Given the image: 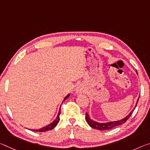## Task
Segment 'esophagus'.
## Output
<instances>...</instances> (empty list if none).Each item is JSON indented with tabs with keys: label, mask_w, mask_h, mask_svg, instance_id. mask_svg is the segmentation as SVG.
<instances>
[{
	"label": "esophagus",
	"mask_w": 150,
	"mask_h": 150,
	"mask_svg": "<svg viewBox=\"0 0 150 150\" xmlns=\"http://www.w3.org/2000/svg\"><path fill=\"white\" fill-rule=\"evenodd\" d=\"M75 91H76V93L81 94V93H83V88L81 86H78L75 89Z\"/></svg>",
	"instance_id": "1"
}]
</instances>
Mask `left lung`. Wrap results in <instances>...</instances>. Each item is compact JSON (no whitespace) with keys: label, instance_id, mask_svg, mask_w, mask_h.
<instances>
[{"label":"left lung","instance_id":"8db88e82","mask_svg":"<svg viewBox=\"0 0 150 150\" xmlns=\"http://www.w3.org/2000/svg\"><path fill=\"white\" fill-rule=\"evenodd\" d=\"M136 73L137 74V71H136ZM139 96H140V95H139ZM139 97H138V99H137V103H136V104H135V108L133 109V110L131 111V112L129 114H128L126 117L122 119V120H118V121H114V122H107V123H99V122H95V121L91 120V119L89 117V114L86 113V115H85V119H86L87 122L91 127L93 128V129H99V130L111 129H112V128L115 127L116 126H118V125H122V124H123V123L126 122V121L129 118L130 116L132 115L133 111H134V110L135 108V107H136V105H137V102H138V100H139Z\"/></svg>","mask_w":150,"mask_h":150}]
</instances>
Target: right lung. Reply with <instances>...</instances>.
I'll use <instances>...</instances> for the list:
<instances>
[{
  "instance_id": "add662e5",
  "label": "right lung",
  "mask_w": 150,
  "mask_h": 150,
  "mask_svg": "<svg viewBox=\"0 0 150 150\" xmlns=\"http://www.w3.org/2000/svg\"><path fill=\"white\" fill-rule=\"evenodd\" d=\"M69 96H70V94L67 95V96L65 97V98H64L63 101H65L66 99H67ZM60 114H61V108L59 110V113H58L56 119L53 121V122L50 123V124H49L48 125H47V126L41 128V129H30L31 131H34V132H47V131H48V130L53 129L54 127H55L56 125H57V123H59V120H60V117H59V115H60Z\"/></svg>"
}]
</instances>
